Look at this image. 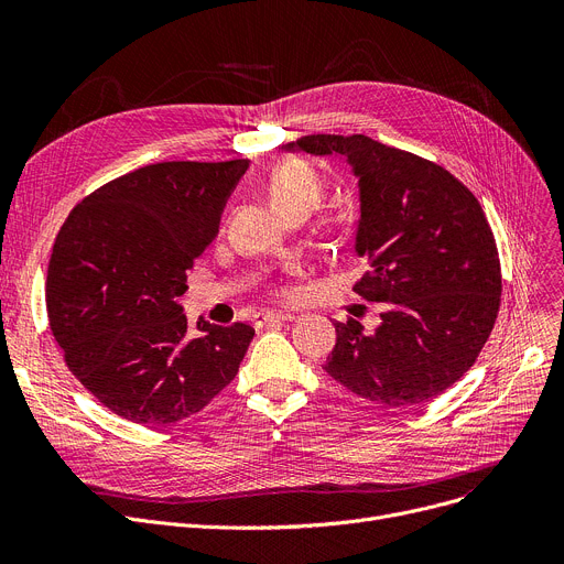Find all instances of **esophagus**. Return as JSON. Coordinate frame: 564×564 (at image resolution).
Wrapping results in <instances>:
<instances>
[{"label": "esophagus", "instance_id": "esophagus-1", "mask_svg": "<svg viewBox=\"0 0 564 564\" xmlns=\"http://www.w3.org/2000/svg\"><path fill=\"white\" fill-rule=\"evenodd\" d=\"M292 319H294V315H290V313L267 311L256 317V327H270V324H283V322H292Z\"/></svg>", "mask_w": 564, "mask_h": 564}]
</instances>
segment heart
<instances>
[{
	"label": "heart",
	"mask_w": 564,
	"mask_h": 564,
	"mask_svg": "<svg viewBox=\"0 0 564 564\" xmlns=\"http://www.w3.org/2000/svg\"><path fill=\"white\" fill-rule=\"evenodd\" d=\"M270 198L279 213L300 205L313 210L322 198V183L304 162H285L270 177Z\"/></svg>",
	"instance_id": "obj_1"
}]
</instances>
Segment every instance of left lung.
Wrapping results in <instances>:
<instances>
[{"label":"left lung","mask_w":564,"mask_h":564,"mask_svg":"<svg viewBox=\"0 0 564 564\" xmlns=\"http://www.w3.org/2000/svg\"><path fill=\"white\" fill-rule=\"evenodd\" d=\"M343 155L359 177L354 251L368 272L354 292L381 302V324L336 322L324 370L359 398L430 402L473 366L500 306L494 232L473 196L443 166L366 134H308L283 145Z\"/></svg>","instance_id":"left-lung-1"}]
</instances>
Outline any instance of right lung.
Wrapping results in <instances>:
<instances>
[{
    "label": "right lung",
    "mask_w": 564,
    "mask_h": 564,
    "mask_svg": "<svg viewBox=\"0 0 564 564\" xmlns=\"http://www.w3.org/2000/svg\"><path fill=\"white\" fill-rule=\"evenodd\" d=\"M249 160L148 164L88 194L58 230L45 302L70 372L126 421L189 419L235 379L253 327L198 317L181 297Z\"/></svg>",
    "instance_id": "1"
}]
</instances>
